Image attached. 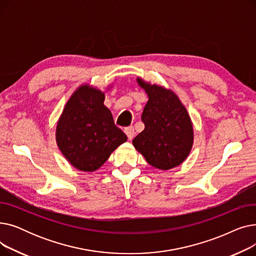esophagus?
I'll return each instance as SVG.
<instances>
[{
    "label": "esophagus",
    "mask_w": 256,
    "mask_h": 256,
    "mask_svg": "<svg viewBox=\"0 0 256 256\" xmlns=\"http://www.w3.org/2000/svg\"><path fill=\"white\" fill-rule=\"evenodd\" d=\"M124 132L126 134V136L130 140H132L134 138V136H135V128H134V126H128V128H124Z\"/></svg>",
    "instance_id": "obj_1"
}]
</instances>
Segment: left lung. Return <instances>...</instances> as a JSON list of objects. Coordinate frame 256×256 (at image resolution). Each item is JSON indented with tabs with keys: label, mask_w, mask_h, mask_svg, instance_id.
Listing matches in <instances>:
<instances>
[{
	"label": "left lung",
	"mask_w": 256,
	"mask_h": 256,
	"mask_svg": "<svg viewBox=\"0 0 256 256\" xmlns=\"http://www.w3.org/2000/svg\"><path fill=\"white\" fill-rule=\"evenodd\" d=\"M137 82L146 91L148 102L141 117L145 128L132 144L154 168L168 170L176 167L192 150L191 118L173 91L150 85L139 78Z\"/></svg>",
	"instance_id": "1"
}]
</instances>
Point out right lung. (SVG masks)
I'll use <instances>...</instances> for the list:
<instances>
[{
  "mask_svg": "<svg viewBox=\"0 0 256 256\" xmlns=\"http://www.w3.org/2000/svg\"><path fill=\"white\" fill-rule=\"evenodd\" d=\"M104 94L88 85L80 86L67 102L56 128L59 150L76 169L92 172L102 167L117 147L128 140L118 128Z\"/></svg>",
  "mask_w": 256,
  "mask_h": 256,
  "instance_id": "obj_1",
  "label": "right lung"
}]
</instances>
